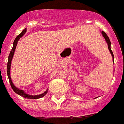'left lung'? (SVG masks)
Wrapping results in <instances>:
<instances>
[{"label":"left lung","instance_id":"obj_1","mask_svg":"<svg viewBox=\"0 0 124 124\" xmlns=\"http://www.w3.org/2000/svg\"><path fill=\"white\" fill-rule=\"evenodd\" d=\"M101 33H102V36L104 37V39H105L106 42V43L108 44V49H109V52H110V53H111V56H112L113 62V63H114V55H113V53L112 50H111V42H110V40H109V38H108V36L106 35V34L104 32V31H102V32H101Z\"/></svg>","mask_w":124,"mask_h":124}]
</instances>
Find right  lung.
Returning a JSON list of instances; mask_svg holds the SVG:
<instances>
[{
    "instance_id": "1",
    "label": "right lung",
    "mask_w": 124,
    "mask_h": 124,
    "mask_svg": "<svg viewBox=\"0 0 124 124\" xmlns=\"http://www.w3.org/2000/svg\"><path fill=\"white\" fill-rule=\"evenodd\" d=\"M26 31H27V29H25L24 30H23L22 33L19 34L18 36H17L16 38V39H15L14 42H13V48H12L11 51L10 52L9 55V57H8V65H7V73H8V78H9V83L10 84H11V86L13 90H14V92H15V93H16L17 94H18L19 95H20V96H22V97H25V98L37 99H39L44 97L46 93H47V92H48V89H47L44 93H41V94H39V95H29V94L26 93L24 90H20L18 88H17L16 86H15V85L13 84V81H12L11 78V73H10V71H11V65L12 59H13V56H14V54H15V50H16V48L17 44H18V42L19 39L21 38H22V36L25 34Z\"/></svg>"
}]
</instances>
